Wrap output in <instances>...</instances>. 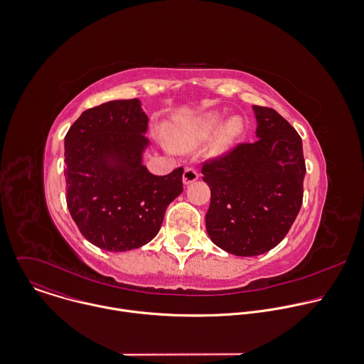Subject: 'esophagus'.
<instances>
[{
    "label": "esophagus",
    "instance_id": "34e87169",
    "mask_svg": "<svg viewBox=\"0 0 364 364\" xmlns=\"http://www.w3.org/2000/svg\"><path fill=\"white\" fill-rule=\"evenodd\" d=\"M197 178H198V173H197L193 167H187V168L184 170V174H183V183H184V184L194 183Z\"/></svg>",
    "mask_w": 364,
    "mask_h": 364
}]
</instances>
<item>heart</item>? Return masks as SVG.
Returning <instances> with one entry per match:
<instances>
[{"label":"heart","mask_w":364,"mask_h":364,"mask_svg":"<svg viewBox=\"0 0 364 364\" xmlns=\"http://www.w3.org/2000/svg\"><path fill=\"white\" fill-rule=\"evenodd\" d=\"M218 123H220V117H218V116H208V117L204 120L203 126H201L200 134H204V133H208V132L214 130V129L218 126ZM238 132H240V123H238L237 120L231 122V123H230V126H228L227 134H228V136H234V134H237ZM196 137H197V136H191V134H183V133H178V134H174L173 140H174V143H176V146H177V147H181V149H184V147H188V146H191V144L194 143Z\"/></svg>","instance_id":"obj_1"}]
</instances>
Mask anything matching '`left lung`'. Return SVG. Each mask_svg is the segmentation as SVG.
Segmentation results:
<instances>
[{"label":"left lung","instance_id":"left-lung-1","mask_svg":"<svg viewBox=\"0 0 364 364\" xmlns=\"http://www.w3.org/2000/svg\"><path fill=\"white\" fill-rule=\"evenodd\" d=\"M258 140L238 143L203 163L211 190L205 227L211 241L237 257H257L288 234L304 201L302 139L277 110L254 106Z\"/></svg>","mask_w":364,"mask_h":364}]
</instances>
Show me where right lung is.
<instances>
[{
  "instance_id": "right-lung-1",
  "label": "right lung",
  "mask_w": 364,
  "mask_h": 364,
  "mask_svg": "<svg viewBox=\"0 0 364 364\" xmlns=\"http://www.w3.org/2000/svg\"><path fill=\"white\" fill-rule=\"evenodd\" d=\"M149 117L137 99L85 110L65 136L66 205L97 248H140L159 232L166 208L183 193V167L154 176L141 164Z\"/></svg>"
}]
</instances>
